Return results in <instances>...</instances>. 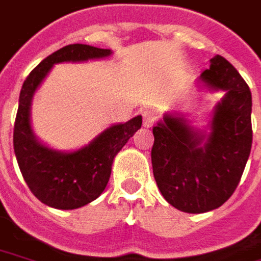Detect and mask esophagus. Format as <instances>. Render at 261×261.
Masks as SVG:
<instances>
[{
	"mask_svg": "<svg viewBox=\"0 0 261 261\" xmlns=\"http://www.w3.org/2000/svg\"><path fill=\"white\" fill-rule=\"evenodd\" d=\"M156 120V112L153 109H146L143 112V126L151 127Z\"/></svg>",
	"mask_w": 261,
	"mask_h": 261,
	"instance_id": "1",
	"label": "esophagus"
}]
</instances>
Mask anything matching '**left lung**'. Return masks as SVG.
Returning a JSON list of instances; mask_svg holds the SVG:
<instances>
[{
  "instance_id": "8db88e82",
  "label": "left lung",
  "mask_w": 261,
  "mask_h": 261,
  "mask_svg": "<svg viewBox=\"0 0 261 261\" xmlns=\"http://www.w3.org/2000/svg\"><path fill=\"white\" fill-rule=\"evenodd\" d=\"M197 86L224 92L207 130L191 126L184 113H165L153 127L151 153L161 194L172 207L191 214L216 210L231 197L253 141L251 92L230 61L214 56Z\"/></svg>"
}]
</instances>
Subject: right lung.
I'll return each mask as SVG.
<instances>
[{"label":"right lung","instance_id":"right-lung-1","mask_svg":"<svg viewBox=\"0 0 261 261\" xmlns=\"http://www.w3.org/2000/svg\"><path fill=\"white\" fill-rule=\"evenodd\" d=\"M109 48L69 44L45 57L25 79L14 125V152L31 192L48 207L74 210L94 201L109 182L113 159L142 126L138 115L115 123L76 151H59L43 143L31 126V103L54 64L108 59Z\"/></svg>","mask_w":261,"mask_h":261}]
</instances>
